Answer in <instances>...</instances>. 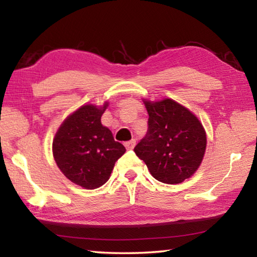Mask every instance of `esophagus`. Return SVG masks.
Returning <instances> with one entry per match:
<instances>
[{
  "mask_svg": "<svg viewBox=\"0 0 257 257\" xmlns=\"http://www.w3.org/2000/svg\"><path fill=\"white\" fill-rule=\"evenodd\" d=\"M135 145H136V139H132V141L124 143V146L127 150H133Z\"/></svg>",
  "mask_w": 257,
  "mask_h": 257,
  "instance_id": "obj_1",
  "label": "esophagus"
}]
</instances>
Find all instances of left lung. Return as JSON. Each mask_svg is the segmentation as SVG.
I'll return each instance as SVG.
<instances>
[{
	"label": "left lung",
	"instance_id": "left-lung-1",
	"mask_svg": "<svg viewBox=\"0 0 257 257\" xmlns=\"http://www.w3.org/2000/svg\"><path fill=\"white\" fill-rule=\"evenodd\" d=\"M149 128L134 151L156 180L179 184L191 177L202 163L206 135L189 110L170 98L145 101Z\"/></svg>",
	"mask_w": 257,
	"mask_h": 257
}]
</instances>
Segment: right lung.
<instances>
[{
    "label": "right lung",
    "mask_w": 257,
    "mask_h": 257,
    "mask_svg": "<svg viewBox=\"0 0 257 257\" xmlns=\"http://www.w3.org/2000/svg\"><path fill=\"white\" fill-rule=\"evenodd\" d=\"M102 107L88 104L64 120L53 141V156L64 176L73 184L95 189L105 184L125 149L101 123Z\"/></svg>",
    "instance_id": "right-lung-1"
}]
</instances>
